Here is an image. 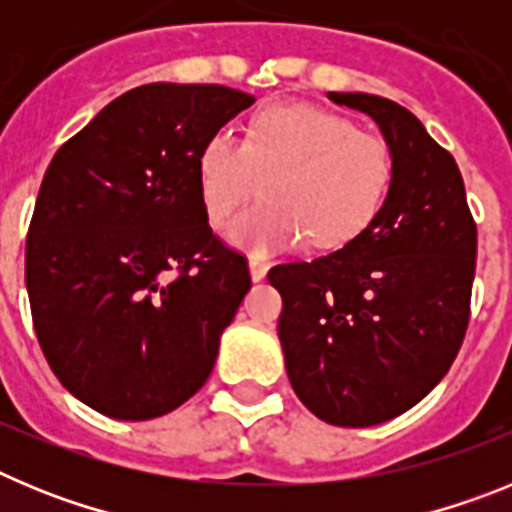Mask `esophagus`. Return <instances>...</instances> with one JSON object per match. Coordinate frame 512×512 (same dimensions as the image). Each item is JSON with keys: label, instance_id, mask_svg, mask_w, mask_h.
<instances>
[{"label": "esophagus", "instance_id": "34e87169", "mask_svg": "<svg viewBox=\"0 0 512 512\" xmlns=\"http://www.w3.org/2000/svg\"><path fill=\"white\" fill-rule=\"evenodd\" d=\"M248 271H251L253 282H264L266 274H269V261L259 259V256H251L248 259Z\"/></svg>", "mask_w": 512, "mask_h": 512}]
</instances>
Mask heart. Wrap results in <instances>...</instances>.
Wrapping results in <instances>:
<instances>
[{
    "mask_svg": "<svg viewBox=\"0 0 512 512\" xmlns=\"http://www.w3.org/2000/svg\"><path fill=\"white\" fill-rule=\"evenodd\" d=\"M395 176L390 146L338 112L312 104H266L235 140L217 130L197 153V187L220 225L259 192L266 197L225 228L235 248L256 256L305 238L310 248L346 246L382 210Z\"/></svg>",
    "mask_w": 512,
    "mask_h": 512,
    "instance_id": "b5f03b06",
    "label": "heart"
}]
</instances>
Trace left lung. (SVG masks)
Masks as SVG:
<instances>
[{
	"label": "left lung",
	"mask_w": 512,
	"mask_h": 512,
	"mask_svg": "<svg viewBox=\"0 0 512 512\" xmlns=\"http://www.w3.org/2000/svg\"><path fill=\"white\" fill-rule=\"evenodd\" d=\"M377 122L395 176L374 223L341 251L274 266L292 390L330 425L366 428L446 377L469 323L477 225L454 156L384 97L328 92Z\"/></svg>",
	"instance_id": "1"
}]
</instances>
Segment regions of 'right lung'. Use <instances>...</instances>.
I'll list each match as a JSON object with an SVG mask.
<instances>
[{"mask_svg":"<svg viewBox=\"0 0 512 512\" xmlns=\"http://www.w3.org/2000/svg\"><path fill=\"white\" fill-rule=\"evenodd\" d=\"M253 102L217 84L135 87L45 171L27 297L53 374L97 413L158 418L210 377L251 277L212 235L197 153Z\"/></svg>","mask_w":512,"mask_h":512,"instance_id":"right-lung-1","label":"right lung"}]
</instances>
